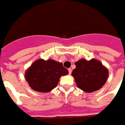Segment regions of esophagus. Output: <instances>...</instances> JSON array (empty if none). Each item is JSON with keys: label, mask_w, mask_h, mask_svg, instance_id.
<instances>
[{"label": "esophagus", "mask_w": 125, "mask_h": 125, "mask_svg": "<svg viewBox=\"0 0 125 125\" xmlns=\"http://www.w3.org/2000/svg\"><path fill=\"white\" fill-rule=\"evenodd\" d=\"M68 71H69V73L71 75V72H72V69H69Z\"/></svg>", "instance_id": "obj_1"}]
</instances>
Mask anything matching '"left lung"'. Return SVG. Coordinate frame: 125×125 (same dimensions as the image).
<instances>
[{
    "label": "left lung",
    "instance_id": "left-lung-1",
    "mask_svg": "<svg viewBox=\"0 0 125 125\" xmlns=\"http://www.w3.org/2000/svg\"><path fill=\"white\" fill-rule=\"evenodd\" d=\"M75 65L72 75L77 87L84 92H95L102 88L106 82L108 70L97 60L81 59L75 62Z\"/></svg>",
    "mask_w": 125,
    "mask_h": 125
}]
</instances>
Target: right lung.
<instances>
[{"label": "right lung", "instance_id": "right-lung-1", "mask_svg": "<svg viewBox=\"0 0 125 125\" xmlns=\"http://www.w3.org/2000/svg\"><path fill=\"white\" fill-rule=\"evenodd\" d=\"M69 73L62 63L49 59L35 61L25 73V79L35 91L48 92L55 88L62 75Z\"/></svg>", "mask_w": 125, "mask_h": 125}]
</instances>
